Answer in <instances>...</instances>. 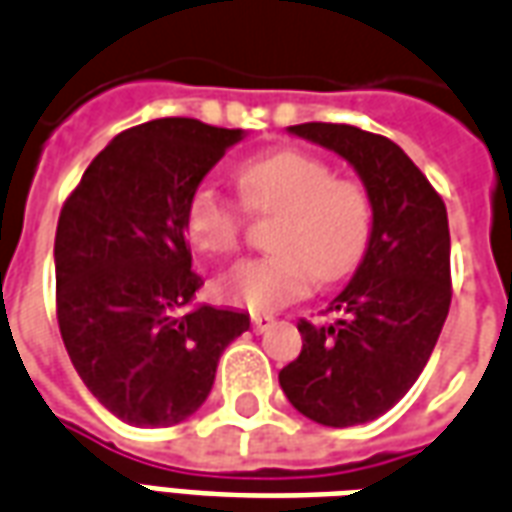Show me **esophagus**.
I'll return each instance as SVG.
<instances>
[{
  "instance_id": "esophagus-1",
  "label": "esophagus",
  "mask_w": 512,
  "mask_h": 512,
  "mask_svg": "<svg viewBox=\"0 0 512 512\" xmlns=\"http://www.w3.org/2000/svg\"><path fill=\"white\" fill-rule=\"evenodd\" d=\"M252 327H255V332L271 330V327H274V318H271V316H260V313H257V316H252Z\"/></svg>"
}]
</instances>
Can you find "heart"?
I'll list each match as a JSON object with an SVG mask.
<instances>
[{
    "instance_id": "heart-1",
    "label": "heart",
    "mask_w": 512,
    "mask_h": 512,
    "mask_svg": "<svg viewBox=\"0 0 512 512\" xmlns=\"http://www.w3.org/2000/svg\"><path fill=\"white\" fill-rule=\"evenodd\" d=\"M244 205L255 213H280L271 230V255L249 257L221 274L224 302L252 313L277 310L310 291L313 280H341L355 271L371 241V199L360 182L335 180L321 157L280 149L238 169ZM185 230L196 249L230 255L241 241L244 210L213 185L196 188Z\"/></svg>"
}]
</instances>
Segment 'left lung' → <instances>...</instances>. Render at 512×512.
Wrapping results in <instances>:
<instances>
[{
    "instance_id": "1",
    "label": "left lung",
    "mask_w": 512,
    "mask_h": 512,
    "mask_svg": "<svg viewBox=\"0 0 512 512\" xmlns=\"http://www.w3.org/2000/svg\"><path fill=\"white\" fill-rule=\"evenodd\" d=\"M291 135L343 157L371 199V241L330 310L299 321L302 352L280 371L288 402L324 427L391 410L418 380L452 302L443 199L399 146L349 124H296Z\"/></svg>"
}]
</instances>
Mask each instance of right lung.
<instances>
[{"label": "right lung", "instance_id": "obj_1", "mask_svg": "<svg viewBox=\"0 0 512 512\" xmlns=\"http://www.w3.org/2000/svg\"><path fill=\"white\" fill-rule=\"evenodd\" d=\"M244 130L157 119L116 135L85 169L55 235L57 324L85 388L132 427L205 405L249 313L196 305L185 213Z\"/></svg>", "mask_w": 512, "mask_h": 512}]
</instances>
